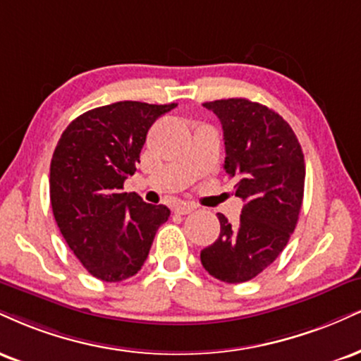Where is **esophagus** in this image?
Instances as JSON below:
<instances>
[{"label": "esophagus", "instance_id": "obj_1", "mask_svg": "<svg viewBox=\"0 0 361 361\" xmlns=\"http://www.w3.org/2000/svg\"><path fill=\"white\" fill-rule=\"evenodd\" d=\"M173 210H175V214H178V215H188L195 210V207L190 205V203H178Z\"/></svg>", "mask_w": 361, "mask_h": 361}]
</instances>
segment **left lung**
I'll return each mask as SVG.
<instances>
[{"label":"left lung","mask_w":361,"mask_h":361,"mask_svg":"<svg viewBox=\"0 0 361 361\" xmlns=\"http://www.w3.org/2000/svg\"><path fill=\"white\" fill-rule=\"evenodd\" d=\"M203 107L222 123L224 168L237 180L244 207L237 225L216 214L220 235L200 259L215 279L238 284L260 274L288 245L305 195V154L290 126L262 104L240 97Z\"/></svg>","instance_id":"1"}]
</instances>
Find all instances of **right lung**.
Listing matches in <instances>:
<instances>
[{
  "label": "right lung",
  "mask_w": 361,
  "mask_h": 361,
  "mask_svg": "<svg viewBox=\"0 0 361 361\" xmlns=\"http://www.w3.org/2000/svg\"><path fill=\"white\" fill-rule=\"evenodd\" d=\"M176 104L114 102L73 119L50 163L55 222L94 277L121 282L137 274L169 208L123 192L139 163L146 134Z\"/></svg>",
  "instance_id": "right-lung-1"
}]
</instances>
